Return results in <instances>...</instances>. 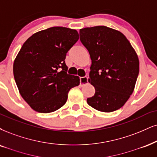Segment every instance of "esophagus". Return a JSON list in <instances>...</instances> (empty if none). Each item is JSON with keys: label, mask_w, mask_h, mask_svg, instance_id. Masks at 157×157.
Returning <instances> with one entry per match:
<instances>
[{"label": "esophagus", "mask_w": 157, "mask_h": 157, "mask_svg": "<svg viewBox=\"0 0 157 157\" xmlns=\"http://www.w3.org/2000/svg\"><path fill=\"white\" fill-rule=\"evenodd\" d=\"M80 83H81V86H84V85H86L88 83V77H86V76L81 77Z\"/></svg>", "instance_id": "obj_1"}]
</instances>
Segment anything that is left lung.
Returning a JSON list of instances; mask_svg holds the SVG:
<instances>
[{"mask_svg":"<svg viewBox=\"0 0 157 157\" xmlns=\"http://www.w3.org/2000/svg\"><path fill=\"white\" fill-rule=\"evenodd\" d=\"M79 35L92 59L88 81L95 88L87 103L99 111H117L135 90L139 73L136 52L124 35L106 26L81 29Z\"/></svg>","mask_w":157,"mask_h":157,"instance_id":"left-lung-1","label":"left lung"}]
</instances>
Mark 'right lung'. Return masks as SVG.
<instances>
[{
  "instance_id": "add662e5",
  "label": "right lung",
  "mask_w": 157,
  "mask_h": 157,
  "mask_svg": "<svg viewBox=\"0 0 157 157\" xmlns=\"http://www.w3.org/2000/svg\"><path fill=\"white\" fill-rule=\"evenodd\" d=\"M78 40L75 30L52 27L23 44L13 62V76L21 96L34 111H57L65 104L70 90L80 84L78 75L67 74L65 62Z\"/></svg>"
}]
</instances>
